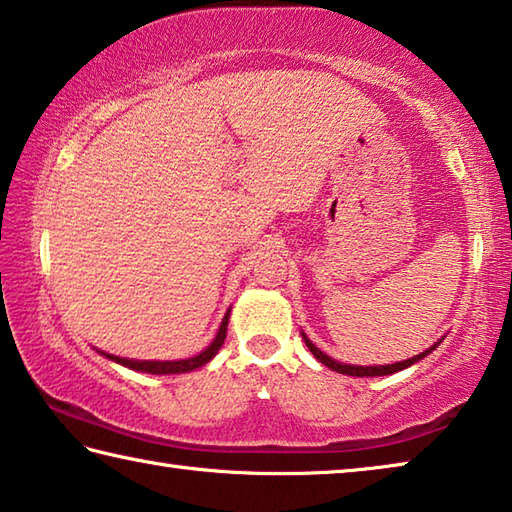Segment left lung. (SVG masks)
<instances>
[{
	"label": "left lung",
	"instance_id": "8db88e82",
	"mask_svg": "<svg viewBox=\"0 0 512 512\" xmlns=\"http://www.w3.org/2000/svg\"><path fill=\"white\" fill-rule=\"evenodd\" d=\"M302 341H305V345L309 348V352L314 354V357L323 363V366H327V368H332V370H336V372H341V375H350V377H384V375H393V372H400V370H404V368H409V366H413V363H418L420 359H424L427 357L429 352H433L440 345V339L438 343H433L431 348H427L424 352H420V354H415V357H411V359H406V361H397V363H386V366H350V363H341V361H336V359H332V357H327V354L320 350V348H316L314 343L309 341V336L302 332Z\"/></svg>",
	"mask_w": 512,
	"mask_h": 512
}]
</instances>
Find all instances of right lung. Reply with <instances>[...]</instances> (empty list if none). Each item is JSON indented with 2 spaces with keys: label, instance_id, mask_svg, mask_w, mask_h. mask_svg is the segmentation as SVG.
<instances>
[{
  "label": "right lung",
  "instance_id": "1",
  "mask_svg": "<svg viewBox=\"0 0 512 512\" xmlns=\"http://www.w3.org/2000/svg\"><path fill=\"white\" fill-rule=\"evenodd\" d=\"M228 320H230V309L225 311L219 332H216L212 343L207 345L203 352H198L196 357H189V359H178V361H144V359L115 357V354H108V352H101V350H97V352L103 354V357H106V359L115 361V363H121V366L137 370V372H149V375H180V372H192L196 368H201V366H205V363H210L216 357V352L221 350V345L225 341V334H228Z\"/></svg>",
  "mask_w": 512,
  "mask_h": 512
}]
</instances>
